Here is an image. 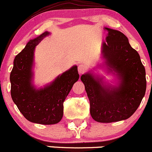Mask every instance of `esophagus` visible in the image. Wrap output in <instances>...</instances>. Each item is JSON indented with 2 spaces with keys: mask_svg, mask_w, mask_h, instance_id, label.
<instances>
[{
  "mask_svg": "<svg viewBox=\"0 0 152 152\" xmlns=\"http://www.w3.org/2000/svg\"><path fill=\"white\" fill-rule=\"evenodd\" d=\"M86 71V67L85 66L83 65V64H80L78 66V72L80 74H83V73H85Z\"/></svg>",
  "mask_w": 152,
  "mask_h": 152,
  "instance_id": "obj_1",
  "label": "esophagus"
}]
</instances>
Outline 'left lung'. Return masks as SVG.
I'll use <instances>...</instances> for the list:
<instances>
[{"instance_id":"obj_1","label":"left lung","mask_w":152,"mask_h":152,"mask_svg":"<svg viewBox=\"0 0 152 152\" xmlns=\"http://www.w3.org/2000/svg\"><path fill=\"white\" fill-rule=\"evenodd\" d=\"M108 31L103 43V58L111 71L120 79L118 87L106 86L101 79L89 73L80 79L90 102V114L100 123H112L128 119L137 109L146 89L145 67L135 49L121 31L105 28Z\"/></svg>"}]
</instances>
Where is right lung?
<instances>
[{
	"mask_svg": "<svg viewBox=\"0 0 152 152\" xmlns=\"http://www.w3.org/2000/svg\"><path fill=\"white\" fill-rule=\"evenodd\" d=\"M49 33L45 31L29 40L16 55L10 74L11 96L19 111L28 121L51 125L59 123L64 115V102L79 79L77 67L58 76L49 86L35 89L31 84L34 48Z\"/></svg>",
	"mask_w": 152,
	"mask_h": 152,
	"instance_id": "1",
	"label": "right lung"
}]
</instances>
